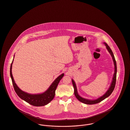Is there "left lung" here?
<instances>
[{"label":"left lung","instance_id":"left-lung-1","mask_svg":"<svg viewBox=\"0 0 130 130\" xmlns=\"http://www.w3.org/2000/svg\"><path fill=\"white\" fill-rule=\"evenodd\" d=\"M104 44L105 45L106 48L107 50V51L110 53L111 56L112 57V58L113 61V63H114V73L113 76L112 80V82L111 83L110 85V87L109 88V89H108V90L106 92V93L104 94V95L100 96V98L95 99V100H88L87 99L83 98L82 97H81L80 95L78 94V92H77V87L76 84L74 82V81L72 79V84L74 87V95L75 96H76V98L77 99V100H79L80 102L84 103V104H98L101 102H102V101L104 100L105 99H106V98L108 97L109 95L111 94V93H112L114 88L115 86V84H116V74H117V66H116V62L115 61L113 53L112 50H111L110 48L109 47V46L105 42H104Z\"/></svg>","mask_w":130,"mask_h":130}]
</instances>
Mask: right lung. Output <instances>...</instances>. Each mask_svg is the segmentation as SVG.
Listing matches in <instances>:
<instances>
[{
    "label": "right lung",
    "mask_w": 130,
    "mask_h": 130,
    "mask_svg": "<svg viewBox=\"0 0 130 130\" xmlns=\"http://www.w3.org/2000/svg\"><path fill=\"white\" fill-rule=\"evenodd\" d=\"M15 56V55H14ZM14 59L10 67V76L12 79L13 85L17 95L22 100L27 103L35 106H44L49 104L54 99L55 95V91L61 79L64 76V73H62L56 78L48 89L43 93L37 94H31L25 92L21 90L16 84L12 73V64Z\"/></svg>",
    "instance_id": "obj_1"
}]
</instances>
